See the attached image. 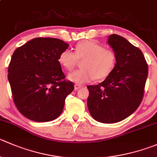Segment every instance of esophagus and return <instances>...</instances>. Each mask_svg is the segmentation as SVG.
<instances>
[{"label":"esophagus","instance_id":"34e87169","mask_svg":"<svg viewBox=\"0 0 157 157\" xmlns=\"http://www.w3.org/2000/svg\"><path fill=\"white\" fill-rule=\"evenodd\" d=\"M81 87H83V86L80 84H78V83H76V84L74 85V88H75V90H79Z\"/></svg>","mask_w":157,"mask_h":157}]
</instances>
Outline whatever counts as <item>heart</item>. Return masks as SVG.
<instances>
[{
  "instance_id": "obj_1",
  "label": "heart",
  "mask_w": 157,
  "mask_h": 157,
  "mask_svg": "<svg viewBox=\"0 0 157 157\" xmlns=\"http://www.w3.org/2000/svg\"><path fill=\"white\" fill-rule=\"evenodd\" d=\"M80 61L82 69L68 75V79L78 84L90 82L93 79L100 80L106 78L113 71L117 64V54L113 50L90 40L77 44L75 51L70 49L62 51L58 57L60 64L67 71L74 69Z\"/></svg>"
}]
</instances>
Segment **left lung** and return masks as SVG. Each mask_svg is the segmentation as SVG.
<instances>
[{
    "label": "left lung",
    "instance_id": "left-lung-1",
    "mask_svg": "<svg viewBox=\"0 0 157 157\" xmlns=\"http://www.w3.org/2000/svg\"><path fill=\"white\" fill-rule=\"evenodd\" d=\"M108 44L117 54V64L104 81L87 86V106L95 121L113 124L131 115L142 102L148 64L142 51L123 36L109 35Z\"/></svg>",
    "mask_w": 157,
    "mask_h": 157
}]
</instances>
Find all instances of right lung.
<instances>
[{
	"mask_svg": "<svg viewBox=\"0 0 157 157\" xmlns=\"http://www.w3.org/2000/svg\"><path fill=\"white\" fill-rule=\"evenodd\" d=\"M68 44L60 39L36 37L15 50L8 67L13 103L30 121L48 122L61 114L74 89L58 61Z\"/></svg>",
	"mask_w": 157,
	"mask_h": 157,
	"instance_id": "obj_1",
	"label": "right lung"
}]
</instances>
